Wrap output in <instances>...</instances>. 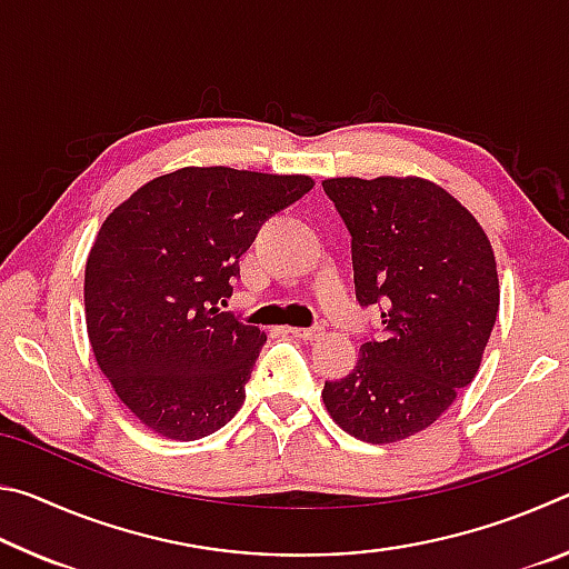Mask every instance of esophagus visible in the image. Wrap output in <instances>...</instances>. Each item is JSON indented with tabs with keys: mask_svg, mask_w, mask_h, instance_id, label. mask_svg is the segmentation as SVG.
<instances>
[{
	"mask_svg": "<svg viewBox=\"0 0 569 569\" xmlns=\"http://www.w3.org/2000/svg\"><path fill=\"white\" fill-rule=\"evenodd\" d=\"M288 333H293L296 339H303V341H316V339H321L323 336V326H311V329H286Z\"/></svg>",
	"mask_w": 569,
	"mask_h": 569,
	"instance_id": "obj_1",
	"label": "esophagus"
}]
</instances>
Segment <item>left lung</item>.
Segmentation results:
<instances>
[{
  "label": "left lung",
  "instance_id": "1",
  "mask_svg": "<svg viewBox=\"0 0 569 569\" xmlns=\"http://www.w3.org/2000/svg\"><path fill=\"white\" fill-rule=\"evenodd\" d=\"M323 190L351 233L356 298L381 308V336L321 397L351 437L391 445L431 427L477 377L499 311L495 250L431 180L329 178Z\"/></svg>",
  "mask_w": 569,
  "mask_h": 569
}]
</instances>
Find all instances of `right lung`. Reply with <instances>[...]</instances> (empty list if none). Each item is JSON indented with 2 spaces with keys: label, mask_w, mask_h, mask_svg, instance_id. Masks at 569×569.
I'll return each mask as SVG.
<instances>
[{
  "label": "right lung",
  "mask_w": 569,
  "mask_h": 569,
  "mask_svg": "<svg viewBox=\"0 0 569 569\" xmlns=\"http://www.w3.org/2000/svg\"><path fill=\"white\" fill-rule=\"evenodd\" d=\"M308 176L180 168L146 182L104 218L84 266L92 353L120 401L156 435H213L246 401L266 343L220 303L240 256Z\"/></svg>",
  "instance_id": "obj_1"
}]
</instances>
